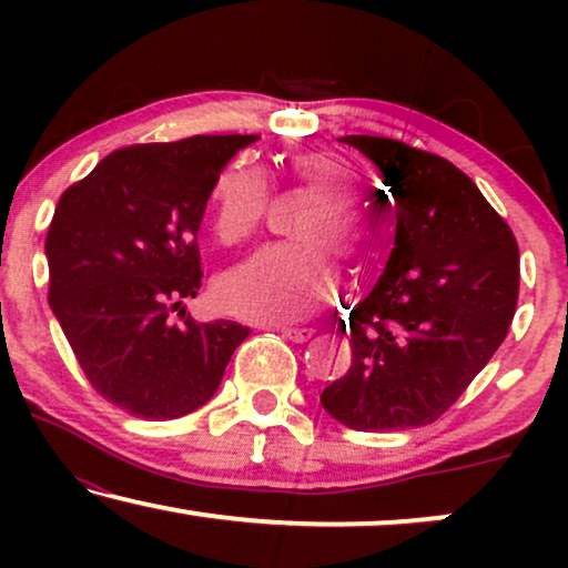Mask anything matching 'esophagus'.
<instances>
[{
	"label": "esophagus",
	"instance_id": "esophagus-1",
	"mask_svg": "<svg viewBox=\"0 0 568 568\" xmlns=\"http://www.w3.org/2000/svg\"><path fill=\"white\" fill-rule=\"evenodd\" d=\"M282 333L290 341H294V344H307V341L315 336L313 328H300V325H284Z\"/></svg>",
	"mask_w": 568,
	"mask_h": 568
}]
</instances>
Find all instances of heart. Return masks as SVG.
I'll return each mask as SVG.
<instances>
[{
  "mask_svg": "<svg viewBox=\"0 0 568 568\" xmlns=\"http://www.w3.org/2000/svg\"><path fill=\"white\" fill-rule=\"evenodd\" d=\"M290 178L315 193L297 237L307 245H271L237 263L220 282V300L232 313L271 321H297L325 307L336 276L325 247L348 263H364L375 251V232L356 212L362 178L331 152H300L290 160ZM271 189L266 175L247 162L224 168L212 189V227L222 243H243L266 220Z\"/></svg>",
  "mask_w": 568,
  "mask_h": 568,
  "instance_id": "b5f03b06",
  "label": "heart"
}]
</instances>
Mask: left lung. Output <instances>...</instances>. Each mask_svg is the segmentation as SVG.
<instances>
[{
	"label": "left lung",
	"mask_w": 568,
	"mask_h": 568,
	"mask_svg": "<svg viewBox=\"0 0 568 568\" xmlns=\"http://www.w3.org/2000/svg\"><path fill=\"white\" fill-rule=\"evenodd\" d=\"M375 162L393 199V251L338 333L352 367L321 395L348 429L437 422L486 367L517 310L519 247L478 185L439 154L387 136H341Z\"/></svg>",
	"instance_id": "8db88e82"
}]
</instances>
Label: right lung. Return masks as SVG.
<instances>
[{"instance_id":"1","label":"right lung","mask_w":568,"mask_h":568,"mask_svg":"<svg viewBox=\"0 0 568 568\" xmlns=\"http://www.w3.org/2000/svg\"><path fill=\"white\" fill-rule=\"evenodd\" d=\"M253 134L134 144L61 193L45 235L49 305L95 393L165 422L212 398L251 328L196 323L199 227L224 165Z\"/></svg>"}]
</instances>
